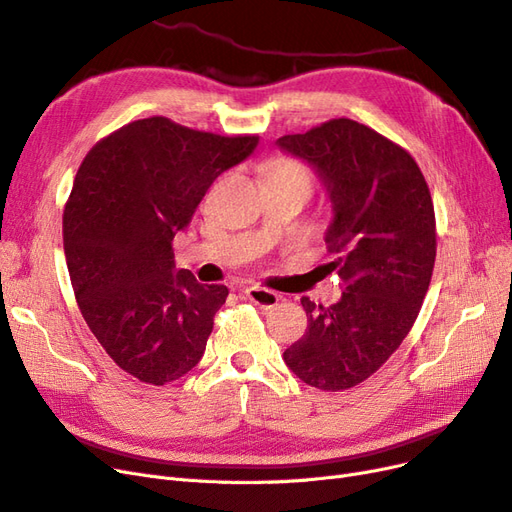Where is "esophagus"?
<instances>
[{
    "label": "esophagus",
    "mask_w": 512,
    "mask_h": 512,
    "mask_svg": "<svg viewBox=\"0 0 512 512\" xmlns=\"http://www.w3.org/2000/svg\"><path fill=\"white\" fill-rule=\"evenodd\" d=\"M243 294L250 303H254L260 309H273L281 298L277 292H273L269 288H262V286H248L243 290Z\"/></svg>",
    "instance_id": "34e87169"
}]
</instances>
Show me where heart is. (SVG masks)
I'll use <instances>...</instances> for the list:
<instances>
[{
  "mask_svg": "<svg viewBox=\"0 0 512 512\" xmlns=\"http://www.w3.org/2000/svg\"><path fill=\"white\" fill-rule=\"evenodd\" d=\"M267 180H286L296 182L311 190L313 171L307 163L298 161L294 156H273L267 163Z\"/></svg>",
  "mask_w": 512,
  "mask_h": 512,
  "instance_id": "1",
  "label": "heart"
}]
</instances>
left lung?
Instances as JSON below:
<instances>
[{"mask_svg":"<svg viewBox=\"0 0 512 512\" xmlns=\"http://www.w3.org/2000/svg\"><path fill=\"white\" fill-rule=\"evenodd\" d=\"M277 144L303 156L328 186V267L345 284L330 307L301 298L307 330L284 360L307 385L343 392L375 375L417 320L436 258L434 203L415 158L351 118H332Z\"/></svg>","mask_w":512,"mask_h":512,"instance_id":"8db88e82","label":"left lung"}]
</instances>
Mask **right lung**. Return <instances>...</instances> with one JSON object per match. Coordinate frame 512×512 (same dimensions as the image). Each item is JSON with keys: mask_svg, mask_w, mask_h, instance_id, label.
<instances>
[{"mask_svg": "<svg viewBox=\"0 0 512 512\" xmlns=\"http://www.w3.org/2000/svg\"><path fill=\"white\" fill-rule=\"evenodd\" d=\"M258 135H218L165 116L133 120L88 150L63 211V248L84 322L118 368L150 385L203 356L228 288L175 273L173 237Z\"/></svg>", "mask_w": 512, "mask_h": 512, "instance_id": "add662e5", "label": "right lung"}]
</instances>
